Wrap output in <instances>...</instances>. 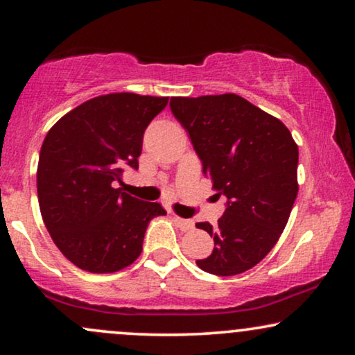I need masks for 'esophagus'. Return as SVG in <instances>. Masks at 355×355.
<instances>
[{
	"mask_svg": "<svg viewBox=\"0 0 355 355\" xmlns=\"http://www.w3.org/2000/svg\"><path fill=\"white\" fill-rule=\"evenodd\" d=\"M174 221L181 227V231H192L193 230V221L192 220H184V218L174 215Z\"/></svg>",
	"mask_w": 355,
	"mask_h": 355,
	"instance_id": "1",
	"label": "esophagus"
}]
</instances>
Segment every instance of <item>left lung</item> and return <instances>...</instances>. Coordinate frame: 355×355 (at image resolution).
Segmentation results:
<instances>
[{
  "mask_svg": "<svg viewBox=\"0 0 355 355\" xmlns=\"http://www.w3.org/2000/svg\"><path fill=\"white\" fill-rule=\"evenodd\" d=\"M171 111L189 132L203 174L227 198L216 226L197 223L215 241L203 271L234 276L268 255L297 197L299 148L278 118L236 94L173 96Z\"/></svg>",
  "mask_w": 355,
  "mask_h": 355,
  "instance_id": "8db88e82",
  "label": "left lung"
}]
</instances>
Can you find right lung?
<instances>
[{
	"label": "right lung",
	"instance_id": "right-lung-1",
	"mask_svg": "<svg viewBox=\"0 0 355 355\" xmlns=\"http://www.w3.org/2000/svg\"><path fill=\"white\" fill-rule=\"evenodd\" d=\"M168 96L123 92L95 96L62 116L43 140L37 168L42 218L71 263L114 273L134 263L157 202L116 189L123 169L139 168L144 132Z\"/></svg>",
	"mask_w": 355,
	"mask_h": 355
}]
</instances>
